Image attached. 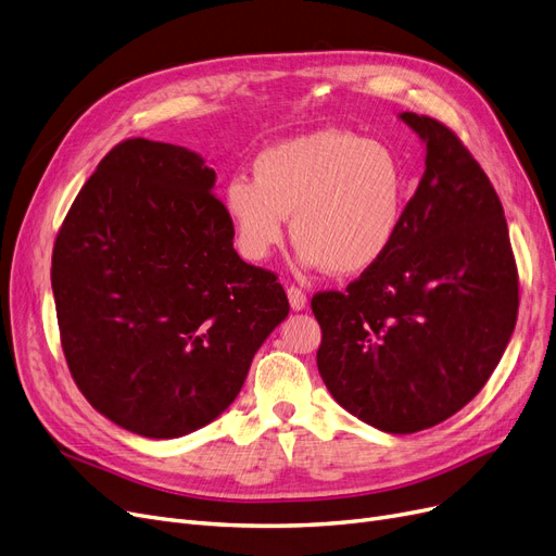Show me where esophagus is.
I'll use <instances>...</instances> for the list:
<instances>
[{
	"label": "esophagus",
	"instance_id": "obj_1",
	"mask_svg": "<svg viewBox=\"0 0 556 556\" xmlns=\"http://www.w3.org/2000/svg\"><path fill=\"white\" fill-rule=\"evenodd\" d=\"M286 293H289L291 309L293 312H302L304 306H306V293L302 289H298V286H289V289H286Z\"/></svg>",
	"mask_w": 556,
	"mask_h": 556
}]
</instances>
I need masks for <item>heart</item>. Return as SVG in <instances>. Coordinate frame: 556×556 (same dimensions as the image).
Segmentation results:
<instances>
[{"mask_svg": "<svg viewBox=\"0 0 556 556\" xmlns=\"http://www.w3.org/2000/svg\"><path fill=\"white\" fill-rule=\"evenodd\" d=\"M407 182L384 143L345 130L281 141L254 162V180L226 185V213L244 258L263 261L283 240V215L306 265L364 275L392 252Z\"/></svg>", "mask_w": 556, "mask_h": 556, "instance_id": "1", "label": "heart"}]
</instances>
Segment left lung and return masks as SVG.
Here are the masks:
<instances>
[{
	"label": "left lung",
	"instance_id": "1",
	"mask_svg": "<svg viewBox=\"0 0 556 556\" xmlns=\"http://www.w3.org/2000/svg\"><path fill=\"white\" fill-rule=\"evenodd\" d=\"M426 172L399 238L345 291H320L316 364L348 413L384 433L456 415L495 371L518 320L520 283L502 201L442 121L403 112Z\"/></svg>",
	"mask_w": 556,
	"mask_h": 556
}]
</instances>
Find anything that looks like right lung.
I'll use <instances>...</instances> for the list:
<instances>
[{"label":"right lung","instance_id":"right-lung-1","mask_svg":"<svg viewBox=\"0 0 556 556\" xmlns=\"http://www.w3.org/2000/svg\"><path fill=\"white\" fill-rule=\"evenodd\" d=\"M213 185L197 153L123 139L54 240L68 371L100 415L143 438H180L219 417L289 316L277 275L236 254Z\"/></svg>","mask_w":556,"mask_h":556}]
</instances>
